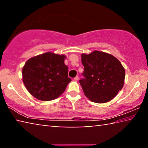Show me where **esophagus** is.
I'll return each instance as SVG.
<instances>
[{
    "label": "esophagus",
    "mask_w": 148,
    "mask_h": 148,
    "mask_svg": "<svg viewBox=\"0 0 148 148\" xmlns=\"http://www.w3.org/2000/svg\"><path fill=\"white\" fill-rule=\"evenodd\" d=\"M78 79H79V77L77 76H76V77H74V80H76V81H77V80H78Z\"/></svg>",
    "instance_id": "1"
}]
</instances>
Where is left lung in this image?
<instances>
[{
	"label": "left lung",
	"mask_w": 148,
	"mask_h": 148,
	"mask_svg": "<svg viewBox=\"0 0 148 148\" xmlns=\"http://www.w3.org/2000/svg\"><path fill=\"white\" fill-rule=\"evenodd\" d=\"M81 57L86 78L79 83L87 98L96 103L113 99L125 83V71L121 62L111 54L97 50Z\"/></svg>",
	"instance_id": "left-lung-1"
}]
</instances>
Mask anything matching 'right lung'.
Segmentation results:
<instances>
[{"instance_id":"add662e5","label":"right lung","mask_w":148,"mask_h":148,"mask_svg":"<svg viewBox=\"0 0 148 148\" xmlns=\"http://www.w3.org/2000/svg\"><path fill=\"white\" fill-rule=\"evenodd\" d=\"M65 59V55L48 51L27 60L22 76L29 93L42 101L56 99L63 93L71 82Z\"/></svg>"}]
</instances>
